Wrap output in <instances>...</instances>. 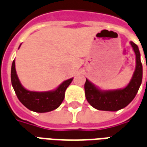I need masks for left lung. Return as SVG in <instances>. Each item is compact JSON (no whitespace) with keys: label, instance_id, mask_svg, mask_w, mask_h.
<instances>
[{"label":"left lung","instance_id":"1","mask_svg":"<svg viewBox=\"0 0 147 147\" xmlns=\"http://www.w3.org/2000/svg\"><path fill=\"white\" fill-rule=\"evenodd\" d=\"M136 56V67L132 79L123 89L103 91L93 85L88 80L84 84L85 95L87 102L98 110L117 111L126 107L135 98L142 83V65L140 60V53L136 44L131 42Z\"/></svg>","mask_w":147,"mask_h":147}]
</instances>
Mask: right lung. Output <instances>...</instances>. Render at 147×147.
<instances>
[{
	"instance_id": "right-lung-1",
	"label": "right lung",
	"mask_w": 147,
	"mask_h": 147,
	"mask_svg": "<svg viewBox=\"0 0 147 147\" xmlns=\"http://www.w3.org/2000/svg\"><path fill=\"white\" fill-rule=\"evenodd\" d=\"M72 80L73 79H69L63 82L58 86L57 89L53 91H30L25 89L21 85L20 82L18 79L15 68V60L11 64V84L18 99L28 109L37 113H46L57 109L63 102L65 90L67 86L70 85Z\"/></svg>"
}]
</instances>
